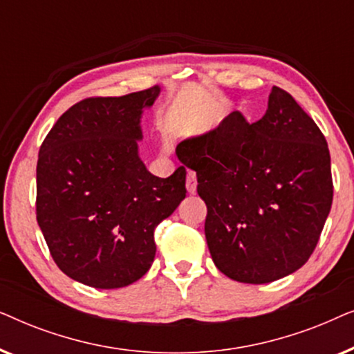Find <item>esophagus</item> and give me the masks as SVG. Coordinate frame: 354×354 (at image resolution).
Instances as JSON below:
<instances>
[{"instance_id":"34e87169","label":"esophagus","mask_w":354,"mask_h":354,"mask_svg":"<svg viewBox=\"0 0 354 354\" xmlns=\"http://www.w3.org/2000/svg\"><path fill=\"white\" fill-rule=\"evenodd\" d=\"M185 185H187V190H188V193H195V192H196V185H198V182H196V176H195V172L188 171Z\"/></svg>"}]
</instances>
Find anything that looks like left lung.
Here are the masks:
<instances>
[{
  "instance_id": "obj_1",
  "label": "left lung",
  "mask_w": 354,
  "mask_h": 354,
  "mask_svg": "<svg viewBox=\"0 0 354 354\" xmlns=\"http://www.w3.org/2000/svg\"><path fill=\"white\" fill-rule=\"evenodd\" d=\"M196 172L216 268L232 280L269 283L309 259L330 212V153L293 96L272 86L268 111L248 124L234 111L177 147Z\"/></svg>"
}]
</instances>
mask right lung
<instances>
[{
  "instance_id": "1",
  "label": "right lung",
  "mask_w": 354,
  "mask_h": 354,
  "mask_svg": "<svg viewBox=\"0 0 354 354\" xmlns=\"http://www.w3.org/2000/svg\"><path fill=\"white\" fill-rule=\"evenodd\" d=\"M159 86L86 98L41 143L37 221L62 272L93 288H122L151 268L154 229L185 198V167L153 176L138 156L143 109Z\"/></svg>"
}]
</instances>
